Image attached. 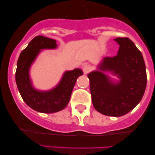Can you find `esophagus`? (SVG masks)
Segmentation results:
<instances>
[{"label":"esophagus","instance_id":"34e87169","mask_svg":"<svg viewBox=\"0 0 155 155\" xmlns=\"http://www.w3.org/2000/svg\"><path fill=\"white\" fill-rule=\"evenodd\" d=\"M82 70H83L84 74H87L88 73H90V72L92 71V67H91L90 65L86 64L83 65V67H82Z\"/></svg>","mask_w":155,"mask_h":155}]
</instances>
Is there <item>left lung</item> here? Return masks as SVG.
<instances>
[{
    "mask_svg": "<svg viewBox=\"0 0 155 155\" xmlns=\"http://www.w3.org/2000/svg\"><path fill=\"white\" fill-rule=\"evenodd\" d=\"M119 45L118 54L105 57L99 71L89 73L90 92L94 109L106 116H121L136 107L143 98L147 73L143 55L128 37L114 39ZM111 71L120 80L114 82L103 72Z\"/></svg>",
    "mask_w": 155,
    "mask_h": 155,
    "instance_id": "left-lung-1",
    "label": "left lung"
}]
</instances>
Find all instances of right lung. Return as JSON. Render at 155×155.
<instances>
[{"mask_svg": "<svg viewBox=\"0 0 155 155\" xmlns=\"http://www.w3.org/2000/svg\"><path fill=\"white\" fill-rule=\"evenodd\" d=\"M56 46V40L37 36L22 50L17 63L15 80L21 97L29 107L41 113H55L66 107L76 80L83 75L82 70L76 68L65 72L58 85L49 91L42 92L33 87L29 73L31 65L41 49Z\"/></svg>", "mask_w": 155, "mask_h": 155, "instance_id": "right-lung-1", "label": "right lung"}]
</instances>
